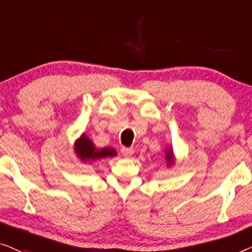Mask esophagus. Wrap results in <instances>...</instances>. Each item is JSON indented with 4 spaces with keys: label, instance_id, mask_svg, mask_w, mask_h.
Here are the masks:
<instances>
[{
    "label": "esophagus",
    "instance_id": "1",
    "mask_svg": "<svg viewBox=\"0 0 252 252\" xmlns=\"http://www.w3.org/2000/svg\"><path fill=\"white\" fill-rule=\"evenodd\" d=\"M133 152H134L133 148H127V147H122L121 148V153L125 158H130L131 155L133 154Z\"/></svg>",
    "mask_w": 252,
    "mask_h": 252
}]
</instances>
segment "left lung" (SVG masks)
<instances>
[{
    "mask_svg": "<svg viewBox=\"0 0 252 252\" xmlns=\"http://www.w3.org/2000/svg\"><path fill=\"white\" fill-rule=\"evenodd\" d=\"M165 160H166V163H168L169 165H171L173 163V154H172V150H166L165 151Z\"/></svg>",
    "mask_w": 252,
    "mask_h": 252,
    "instance_id": "1",
    "label": "left lung"
}]
</instances>
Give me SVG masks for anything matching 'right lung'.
<instances>
[{
    "instance_id": "add662e5",
    "label": "right lung",
    "mask_w": 252,
    "mask_h": 252,
    "mask_svg": "<svg viewBox=\"0 0 252 252\" xmlns=\"http://www.w3.org/2000/svg\"><path fill=\"white\" fill-rule=\"evenodd\" d=\"M75 153L81 160L87 162L90 160H98V158L115 157L116 152L111 147L97 150L92 141L86 134H82L79 140L75 143Z\"/></svg>"
}]
</instances>
